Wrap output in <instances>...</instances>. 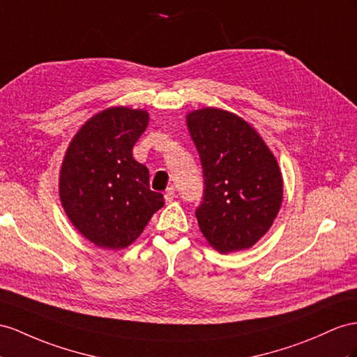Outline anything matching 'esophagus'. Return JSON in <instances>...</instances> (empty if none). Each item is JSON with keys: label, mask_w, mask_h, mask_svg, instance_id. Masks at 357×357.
I'll return each instance as SVG.
<instances>
[{"label": "esophagus", "mask_w": 357, "mask_h": 357, "mask_svg": "<svg viewBox=\"0 0 357 357\" xmlns=\"http://www.w3.org/2000/svg\"><path fill=\"white\" fill-rule=\"evenodd\" d=\"M164 199H166V202L167 204H170L173 199H175V188L173 187H169L167 190H166V193H164Z\"/></svg>", "instance_id": "obj_1"}]
</instances>
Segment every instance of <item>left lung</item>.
<instances>
[{"instance_id": "8db88e82", "label": "left lung", "mask_w": 357, "mask_h": 357, "mask_svg": "<svg viewBox=\"0 0 357 357\" xmlns=\"http://www.w3.org/2000/svg\"><path fill=\"white\" fill-rule=\"evenodd\" d=\"M202 162L204 199L196 218L220 253L249 249L276 218L283 196L278 160L252 125L220 108L187 114Z\"/></svg>"}]
</instances>
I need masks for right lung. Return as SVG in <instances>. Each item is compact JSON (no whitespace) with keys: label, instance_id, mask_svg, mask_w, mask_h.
<instances>
[{"label":"right lung","instance_id":"1","mask_svg":"<svg viewBox=\"0 0 357 357\" xmlns=\"http://www.w3.org/2000/svg\"><path fill=\"white\" fill-rule=\"evenodd\" d=\"M149 123L146 109L112 107L90 117L69 143L60 200L78 232L102 249L132 244L164 205L132 148Z\"/></svg>","mask_w":357,"mask_h":357}]
</instances>
